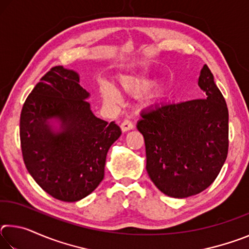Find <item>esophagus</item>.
Wrapping results in <instances>:
<instances>
[{
    "label": "esophagus",
    "instance_id": "esophagus-1",
    "mask_svg": "<svg viewBox=\"0 0 249 249\" xmlns=\"http://www.w3.org/2000/svg\"><path fill=\"white\" fill-rule=\"evenodd\" d=\"M133 127H134V125L129 120H124L121 123V129L123 130V132H127V130L133 129Z\"/></svg>",
    "mask_w": 249,
    "mask_h": 249
}]
</instances>
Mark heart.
Returning <instances> with one entry per match:
<instances>
[{
  "mask_svg": "<svg viewBox=\"0 0 249 249\" xmlns=\"http://www.w3.org/2000/svg\"><path fill=\"white\" fill-rule=\"evenodd\" d=\"M120 86L124 92L132 95H138L150 89L151 82L149 80L133 77V75H122L120 77ZM101 94L105 102L108 104H119L121 102V94L119 90L111 82L103 81L100 86Z\"/></svg>",
  "mask_w": 249,
  "mask_h": 249,
  "instance_id": "obj_1",
  "label": "heart"
}]
</instances>
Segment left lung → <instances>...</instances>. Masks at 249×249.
I'll return each mask as SVG.
<instances>
[{"label": "left lung", "mask_w": 249, "mask_h": 249, "mask_svg": "<svg viewBox=\"0 0 249 249\" xmlns=\"http://www.w3.org/2000/svg\"><path fill=\"white\" fill-rule=\"evenodd\" d=\"M197 84L204 99L156 105L137 123L149 178L162 193L178 199L210 187L229 151V109L206 65Z\"/></svg>", "instance_id": "left-lung-1"}]
</instances>
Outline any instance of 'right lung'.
<instances>
[{
    "label": "right lung",
    "instance_id": "1",
    "mask_svg": "<svg viewBox=\"0 0 249 249\" xmlns=\"http://www.w3.org/2000/svg\"><path fill=\"white\" fill-rule=\"evenodd\" d=\"M79 82L75 71L53 67L27 96L19 121L28 172L44 191L65 202L95 190L104 178L109 147L122 134L115 122L92 113L90 93Z\"/></svg>",
    "mask_w": 249,
    "mask_h": 249
}]
</instances>
